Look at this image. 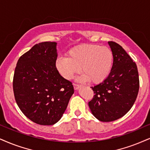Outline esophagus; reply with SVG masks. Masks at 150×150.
<instances>
[{"label":"esophagus","instance_id":"esophagus-1","mask_svg":"<svg viewBox=\"0 0 150 150\" xmlns=\"http://www.w3.org/2000/svg\"><path fill=\"white\" fill-rule=\"evenodd\" d=\"M80 85L76 84V83H74V88L75 90H78L79 88H80Z\"/></svg>","mask_w":150,"mask_h":150}]
</instances>
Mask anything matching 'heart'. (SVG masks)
Returning a JSON list of instances; mask_svg holds the SVG:
<instances>
[{
  "label": "heart",
  "mask_w": 150,
  "mask_h": 150,
  "mask_svg": "<svg viewBox=\"0 0 150 150\" xmlns=\"http://www.w3.org/2000/svg\"><path fill=\"white\" fill-rule=\"evenodd\" d=\"M68 58H59L56 68L64 79H71L80 70L83 74L81 80L88 79L91 83H99L111 71L113 55L109 48L97 44H82L67 52Z\"/></svg>",
  "instance_id": "heart-1"
}]
</instances>
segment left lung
<instances>
[{"mask_svg": "<svg viewBox=\"0 0 150 150\" xmlns=\"http://www.w3.org/2000/svg\"><path fill=\"white\" fill-rule=\"evenodd\" d=\"M113 62L108 76L91 87L93 98L88 105L93 115L101 122L123 117L132 108L139 90V76L136 62L120 44L108 42Z\"/></svg>", "mask_w": 150, "mask_h": 150, "instance_id": "8db88e82", "label": "left lung"}]
</instances>
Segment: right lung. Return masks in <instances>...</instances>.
Returning <instances> with one entry per match:
<instances>
[{
  "label": "right lung",
  "instance_id": "obj_1",
  "mask_svg": "<svg viewBox=\"0 0 150 150\" xmlns=\"http://www.w3.org/2000/svg\"><path fill=\"white\" fill-rule=\"evenodd\" d=\"M57 43L40 42L18 59L13 78L14 98L31 121L53 125L65 111L74 90L55 66Z\"/></svg>",
  "mask_w": 150,
  "mask_h": 150
}]
</instances>
